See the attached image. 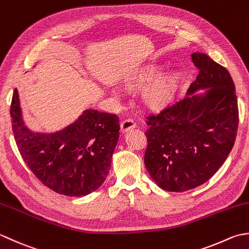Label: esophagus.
<instances>
[{
    "mask_svg": "<svg viewBox=\"0 0 249 249\" xmlns=\"http://www.w3.org/2000/svg\"><path fill=\"white\" fill-rule=\"evenodd\" d=\"M135 121L133 120V119H131V118H128V119H124L123 123H121V124H120V128H121V131L123 132H125V131H128V130H130V129H133V128H135Z\"/></svg>",
    "mask_w": 249,
    "mask_h": 249,
    "instance_id": "obj_1",
    "label": "esophagus"
}]
</instances>
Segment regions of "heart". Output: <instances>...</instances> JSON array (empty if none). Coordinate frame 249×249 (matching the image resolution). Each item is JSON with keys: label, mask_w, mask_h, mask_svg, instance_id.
I'll return each instance as SVG.
<instances>
[{"label": "heart", "mask_w": 249, "mask_h": 249, "mask_svg": "<svg viewBox=\"0 0 249 249\" xmlns=\"http://www.w3.org/2000/svg\"><path fill=\"white\" fill-rule=\"evenodd\" d=\"M160 74V71L155 68L144 70L133 78V84L147 85L156 78L159 77ZM176 86L177 79L174 76H162L147 87L145 91L146 103L151 107H160V106L164 105L173 96Z\"/></svg>", "instance_id": "b5f03b06"}]
</instances>
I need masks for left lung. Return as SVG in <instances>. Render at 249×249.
<instances>
[{"label":"left lung","instance_id":"left-lung-1","mask_svg":"<svg viewBox=\"0 0 249 249\" xmlns=\"http://www.w3.org/2000/svg\"><path fill=\"white\" fill-rule=\"evenodd\" d=\"M191 58L199 74L188 96L146 117L145 166L161 189L172 192L209 180L228 158L237 133V98L230 73L204 53ZM199 89L206 93L194 95Z\"/></svg>","mask_w":249,"mask_h":249}]
</instances>
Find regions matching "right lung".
<instances>
[{"label":"right lung","instance_id":"1","mask_svg":"<svg viewBox=\"0 0 249 249\" xmlns=\"http://www.w3.org/2000/svg\"><path fill=\"white\" fill-rule=\"evenodd\" d=\"M11 118L19 153L43 185L60 195L82 196L103 184L119 138L117 115L87 109L63 130L34 133L24 125L15 89Z\"/></svg>","mask_w":249,"mask_h":249}]
</instances>
